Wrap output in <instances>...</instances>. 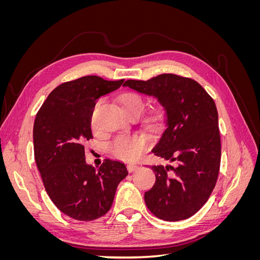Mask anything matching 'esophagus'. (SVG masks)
Segmentation results:
<instances>
[{
  "instance_id": "1",
  "label": "esophagus",
  "mask_w": 260,
  "mask_h": 260,
  "mask_svg": "<svg viewBox=\"0 0 260 260\" xmlns=\"http://www.w3.org/2000/svg\"><path fill=\"white\" fill-rule=\"evenodd\" d=\"M138 168H139V166H138V165H136V164H128V165H127V170H128L129 172L136 171Z\"/></svg>"
}]
</instances>
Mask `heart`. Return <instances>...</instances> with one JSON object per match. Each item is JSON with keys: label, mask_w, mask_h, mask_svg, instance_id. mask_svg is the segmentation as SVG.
Listing matches in <instances>:
<instances>
[{"label": "heart", "mask_w": 260, "mask_h": 260, "mask_svg": "<svg viewBox=\"0 0 260 260\" xmlns=\"http://www.w3.org/2000/svg\"><path fill=\"white\" fill-rule=\"evenodd\" d=\"M101 103L99 100L94 107L93 115H92V125L93 128L96 127L95 122V109ZM120 104L123 108V111L128 115H140L143 112L145 102L142 95L136 92H127L123 93L120 96ZM165 119V111L160 106L152 108L149 111L145 118L144 122L148 128L151 129H158L161 127V124ZM147 146V140L142 136H130V135H119L113 139L111 143L108 144V151L114 157L118 159L132 161L138 159L142 155L144 149Z\"/></svg>", "instance_id": "1"}]
</instances>
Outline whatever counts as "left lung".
Listing matches in <instances>:
<instances>
[{
    "mask_svg": "<svg viewBox=\"0 0 260 260\" xmlns=\"http://www.w3.org/2000/svg\"><path fill=\"white\" fill-rule=\"evenodd\" d=\"M123 85L160 102L166 125L152 152L178 164L151 167L156 181L144 194L147 208L166 221L193 216L208 201L220 169L221 141L214 100L192 78L175 74L130 79Z\"/></svg>",
    "mask_w": 260,
    "mask_h": 260,
    "instance_id": "left-lung-1",
    "label": "left lung"
}]
</instances>
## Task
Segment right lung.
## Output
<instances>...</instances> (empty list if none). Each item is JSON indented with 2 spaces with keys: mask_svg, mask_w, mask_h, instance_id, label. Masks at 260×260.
Listing matches in <instances>:
<instances>
[{
  "mask_svg": "<svg viewBox=\"0 0 260 260\" xmlns=\"http://www.w3.org/2000/svg\"><path fill=\"white\" fill-rule=\"evenodd\" d=\"M122 82L98 76L64 82L49 94L36 116L35 159L45 191L61 212L80 221L104 216L128 175L117 160L104 159L98 169L86 165L83 145L93 138L90 123L95 101Z\"/></svg>",
  "mask_w": 260,
  "mask_h": 260,
  "instance_id": "add662e5",
  "label": "right lung"
}]
</instances>
